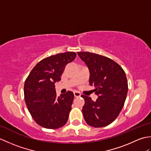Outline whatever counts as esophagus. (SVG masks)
Returning a JSON list of instances; mask_svg holds the SVG:
<instances>
[{"label": "esophagus", "instance_id": "1", "mask_svg": "<svg viewBox=\"0 0 151 151\" xmlns=\"http://www.w3.org/2000/svg\"><path fill=\"white\" fill-rule=\"evenodd\" d=\"M81 94L78 91L74 92V96H75V97H81Z\"/></svg>", "mask_w": 151, "mask_h": 151}]
</instances>
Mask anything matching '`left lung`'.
<instances>
[{
  "mask_svg": "<svg viewBox=\"0 0 151 151\" xmlns=\"http://www.w3.org/2000/svg\"><path fill=\"white\" fill-rule=\"evenodd\" d=\"M89 70V84L98 95L95 101L82 95V108L88 124L95 128L111 124L121 112L126 100L128 82L124 70L108 58L89 52H77Z\"/></svg>",
  "mask_w": 151,
  "mask_h": 151,
  "instance_id": "obj_1",
  "label": "left lung"
}]
</instances>
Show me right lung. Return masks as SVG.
Returning a JSON list of instances; mask_svg holds the SVG:
<instances>
[{
	"instance_id": "obj_1",
	"label": "right lung",
	"mask_w": 151,
	"mask_h": 151,
	"mask_svg": "<svg viewBox=\"0 0 151 151\" xmlns=\"http://www.w3.org/2000/svg\"><path fill=\"white\" fill-rule=\"evenodd\" d=\"M76 56L75 52H67L44 58L25 81L24 95L28 110L37 124L45 129H59L68 120L74 94L69 91L57 97L54 84Z\"/></svg>"
}]
</instances>
